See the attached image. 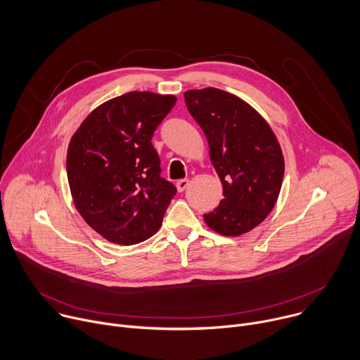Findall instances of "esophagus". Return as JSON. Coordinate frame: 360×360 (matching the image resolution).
<instances>
[{
	"label": "esophagus",
	"mask_w": 360,
	"mask_h": 360,
	"mask_svg": "<svg viewBox=\"0 0 360 360\" xmlns=\"http://www.w3.org/2000/svg\"><path fill=\"white\" fill-rule=\"evenodd\" d=\"M188 185H189V181H188V179H179V181L176 182V189H178L179 192H184V191L188 188Z\"/></svg>",
	"instance_id": "esophagus-1"
}]
</instances>
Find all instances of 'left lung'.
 <instances>
[{"mask_svg":"<svg viewBox=\"0 0 360 360\" xmlns=\"http://www.w3.org/2000/svg\"><path fill=\"white\" fill-rule=\"evenodd\" d=\"M184 95L224 189L203 221L217 233L240 236L262 224L278 200L285 172L279 141L266 120L231 92L208 86Z\"/></svg>","mask_w":360,"mask_h":360,"instance_id":"left-lung-1","label":"left lung"}]
</instances>
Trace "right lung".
<instances>
[{
  "mask_svg": "<svg viewBox=\"0 0 360 360\" xmlns=\"http://www.w3.org/2000/svg\"><path fill=\"white\" fill-rule=\"evenodd\" d=\"M175 95L132 91L98 105L71 136L67 176L84 221L117 245H135L162 225L175 186L160 176L150 139Z\"/></svg>",
  "mask_w": 360,
  "mask_h": 360,
  "instance_id": "right-lung-1",
  "label": "right lung"
}]
</instances>
